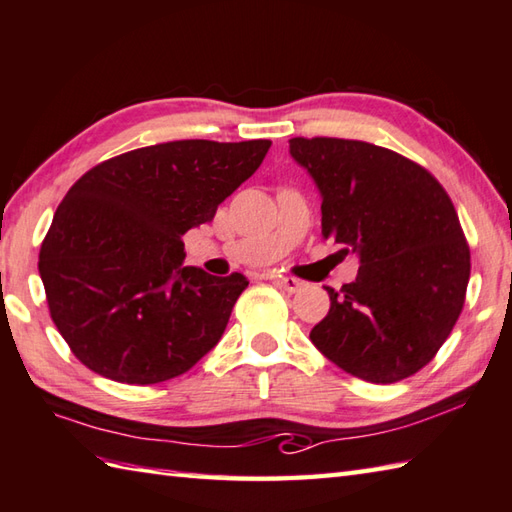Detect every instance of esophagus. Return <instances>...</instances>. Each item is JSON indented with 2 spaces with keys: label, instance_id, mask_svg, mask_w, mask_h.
<instances>
[{
  "label": "esophagus",
  "instance_id": "esophagus-1",
  "mask_svg": "<svg viewBox=\"0 0 512 512\" xmlns=\"http://www.w3.org/2000/svg\"><path fill=\"white\" fill-rule=\"evenodd\" d=\"M275 282H277V286H282L288 293L302 291V286H304V282L297 280V277H293V275H277Z\"/></svg>",
  "mask_w": 512,
  "mask_h": 512
}]
</instances>
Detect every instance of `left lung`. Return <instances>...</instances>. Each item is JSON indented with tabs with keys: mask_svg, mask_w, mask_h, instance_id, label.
Here are the masks:
<instances>
[{
	"mask_svg": "<svg viewBox=\"0 0 512 512\" xmlns=\"http://www.w3.org/2000/svg\"><path fill=\"white\" fill-rule=\"evenodd\" d=\"M322 192V237L358 253L356 282L329 286L311 342L367 383H398L430 362L457 324L470 248L454 203L403 154L347 138H291Z\"/></svg>",
	"mask_w": 512,
	"mask_h": 512,
	"instance_id": "8db88e82",
	"label": "left lung"
}]
</instances>
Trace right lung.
Segmentation results:
<instances>
[{"label": "right lung", "mask_w": 512, "mask_h": 512, "mask_svg": "<svg viewBox=\"0 0 512 512\" xmlns=\"http://www.w3.org/2000/svg\"><path fill=\"white\" fill-rule=\"evenodd\" d=\"M271 141H170L91 167L55 210L40 248L51 320L82 365L127 385L185 374L224 336L241 273L183 266L206 224Z\"/></svg>", "instance_id": "add662e5"}]
</instances>
